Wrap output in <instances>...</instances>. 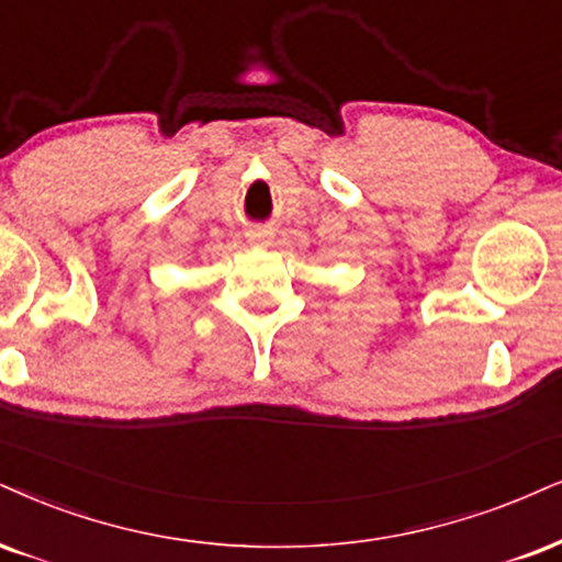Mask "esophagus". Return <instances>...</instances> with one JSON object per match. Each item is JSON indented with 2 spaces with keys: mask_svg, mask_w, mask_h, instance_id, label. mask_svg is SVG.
Returning a JSON list of instances; mask_svg holds the SVG:
<instances>
[{
  "mask_svg": "<svg viewBox=\"0 0 562 562\" xmlns=\"http://www.w3.org/2000/svg\"><path fill=\"white\" fill-rule=\"evenodd\" d=\"M247 241L249 245H258V247H268V241H270V237H273V232H268V228H260V226H255V228H247Z\"/></svg>",
  "mask_w": 562,
  "mask_h": 562,
  "instance_id": "1",
  "label": "esophagus"
}]
</instances>
